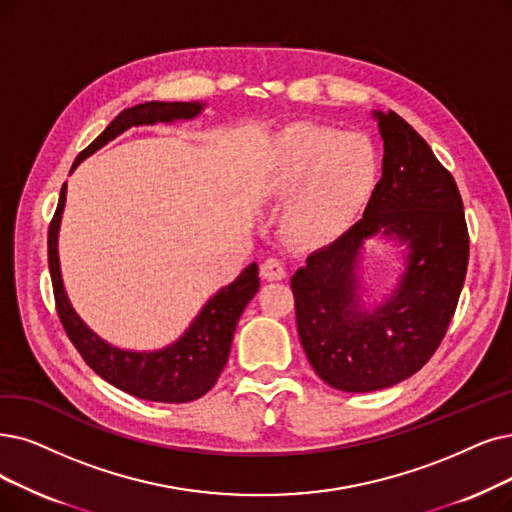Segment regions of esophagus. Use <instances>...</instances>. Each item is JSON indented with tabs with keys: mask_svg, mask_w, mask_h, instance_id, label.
<instances>
[{
	"mask_svg": "<svg viewBox=\"0 0 512 512\" xmlns=\"http://www.w3.org/2000/svg\"><path fill=\"white\" fill-rule=\"evenodd\" d=\"M260 275L267 281H281L285 277V269L279 258H267L260 264Z\"/></svg>",
	"mask_w": 512,
	"mask_h": 512,
	"instance_id": "1",
	"label": "esophagus"
}]
</instances>
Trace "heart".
I'll list each match as a JSON object with an SVG mask.
<instances>
[{
	"label": "heart",
	"mask_w": 512,
	"mask_h": 512,
	"mask_svg": "<svg viewBox=\"0 0 512 512\" xmlns=\"http://www.w3.org/2000/svg\"><path fill=\"white\" fill-rule=\"evenodd\" d=\"M378 153L370 138L298 121L283 128L267 159V189L292 197L283 231L296 245L334 239L370 199Z\"/></svg>",
	"instance_id": "b5f03b06"
}]
</instances>
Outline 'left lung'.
<instances>
[{
	"label": "left lung",
	"instance_id": "obj_1",
	"mask_svg": "<svg viewBox=\"0 0 512 512\" xmlns=\"http://www.w3.org/2000/svg\"><path fill=\"white\" fill-rule=\"evenodd\" d=\"M382 178L363 218L313 252L292 277L302 349L338 391L370 393L416 374L452 321L468 267V229L454 176L395 111L374 113ZM378 232L408 243L398 290L372 312L358 304L356 258Z\"/></svg>",
	"mask_w": 512,
	"mask_h": 512
}]
</instances>
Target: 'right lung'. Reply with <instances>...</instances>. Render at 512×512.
<instances>
[{
  "label": "right lung",
  "instance_id": "right-lung-1",
  "mask_svg": "<svg viewBox=\"0 0 512 512\" xmlns=\"http://www.w3.org/2000/svg\"><path fill=\"white\" fill-rule=\"evenodd\" d=\"M201 109L203 105H199V102L151 100L121 111L107 126V130L77 155L71 172L88 155L105 147L109 140L132 126H153L157 121L168 124V121L174 119H193L201 113ZM65 195L67 182L60 189L58 206L48 229V267L60 323H63L79 355L84 357V361L102 380H107L119 391L130 393L138 399L159 403H189L206 395L216 384L224 365H227L235 327L243 309L258 292V264L252 262L231 285L210 298L195 321L189 325L185 336H180L166 349L151 353L117 349V346L96 336L79 319L63 288L58 264V227L65 208Z\"/></svg>",
  "mask_w": 512,
  "mask_h": 512
}]
</instances>
